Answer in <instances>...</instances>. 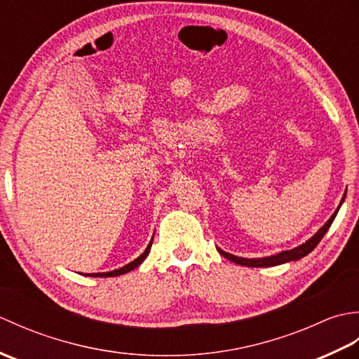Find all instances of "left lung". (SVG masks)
I'll list each match as a JSON object with an SVG mask.
<instances>
[{
    "mask_svg": "<svg viewBox=\"0 0 359 359\" xmlns=\"http://www.w3.org/2000/svg\"><path fill=\"white\" fill-rule=\"evenodd\" d=\"M346 199V193L344 196H342L341 199V203L339 207L342 205V202H344ZM339 207L337 208V211L333 212L332 217L327 220V222L319 228V230L316 231V234L311 236V238L306 242L302 243V245L296 247L293 250H285V251H280V253L274 255V256H266V257H257V259H247V257H239V256H234V255H230L226 253V251L217 248V251L220 255H222L224 257H226L228 261H231L234 264H239V265H243V266H274V265H280V264H285V262H290V261H299V259H302L304 256H307L310 251H313L315 247L318 245L319 242H321V239L324 238V234L327 233V230H329L330 225L333 224L334 217H337L338 211H339Z\"/></svg>",
    "mask_w": 359,
    "mask_h": 359,
    "instance_id": "obj_1",
    "label": "left lung"
}]
</instances>
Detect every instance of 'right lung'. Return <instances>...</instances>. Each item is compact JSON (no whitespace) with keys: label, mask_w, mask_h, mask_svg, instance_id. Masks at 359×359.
Segmentation results:
<instances>
[{"label":"right lung","mask_w":359,"mask_h":359,"mask_svg":"<svg viewBox=\"0 0 359 359\" xmlns=\"http://www.w3.org/2000/svg\"><path fill=\"white\" fill-rule=\"evenodd\" d=\"M152 239H154V236H152ZM152 239H151V242L148 243L147 250H144L139 257L134 259L133 262L126 264L125 266H121V269L112 270V271H108V273H88V274H85V276H90V278H114V276H120V274H125V273H128V271H131V270L137 269V266H139V265L144 261V259H147V256L149 255V250H151V245H152Z\"/></svg>","instance_id":"right-lung-1"}]
</instances>
